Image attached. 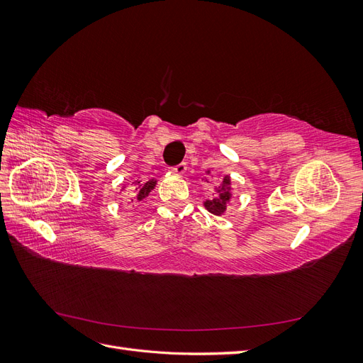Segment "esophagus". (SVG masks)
I'll return each mask as SVG.
<instances>
[{"label":"esophagus","mask_w":363,"mask_h":363,"mask_svg":"<svg viewBox=\"0 0 363 363\" xmlns=\"http://www.w3.org/2000/svg\"><path fill=\"white\" fill-rule=\"evenodd\" d=\"M186 168H188V167H186V163H184V162H182V163H179V164H177V167L171 168V171H172V172H175V174H184Z\"/></svg>","instance_id":"1"}]
</instances>
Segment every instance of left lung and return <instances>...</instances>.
I'll return each mask as SVG.
<instances>
[{"label":"left lung","instance_id":"8db88e82","mask_svg":"<svg viewBox=\"0 0 363 363\" xmlns=\"http://www.w3.org/2000/svg\"><path fill=\"white\" fill-rule=\"evenodd\" d=\"M228 183H230V179L225 177L224 184H228ZM218 189H219V186H218ZM228 199H230V194L227 191H223L221 194H219V196H215L213 200H207L204 203V206L211 213L221 215L225 211V203L228 201Z\"/></svg>","mask_w":363,"mask_h":363}]
</instances>
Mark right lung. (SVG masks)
Returning <instances> with one entry per match:
<instances>
[{
  "label": "right lung",
  "mask_w": 363,
  "mask_h": 363,
  "mask_svg": "<svg viewBox=\"0 0 363 363\" xmlns=\"http://www.w3.org/2000/svg\"><path fill=\"white\" fill-rule=\"evenodd\" d=\"M155 180H144V182H136V189L135 192L138 194V200H144L145 196L150 194L151 189H155Z\"/></svg>",
  "instance_id": "1"
}]
</instances>
